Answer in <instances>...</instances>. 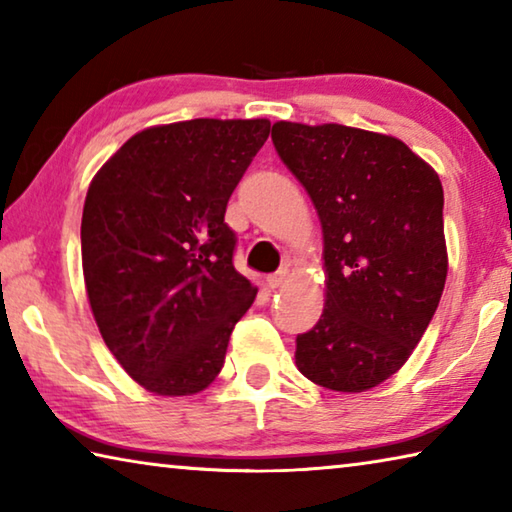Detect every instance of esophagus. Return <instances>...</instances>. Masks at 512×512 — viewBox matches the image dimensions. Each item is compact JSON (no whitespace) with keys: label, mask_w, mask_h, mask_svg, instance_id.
<instances>
[{"label":"esophagus","mask_w":512,"mask_h":512,"mask_svg":"<svg viewBox=\"0 0 512 512\" xmlns=\"http://www.w3.org/2000/svg\"><path fill=\"white\" fill-rule=\"evenodd\" d=\"M268 287L271 289H280V287H284V284L289 282V268H282V271H277L275 275H271L268 277Z\"/></svg>","instance_id":"34e87169"}]
</instances>
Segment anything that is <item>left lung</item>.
<instances>
[{"mask_svg": "<svg viewBox=\"0 0 512 512\" xmlns=\"http://www.w3.org/2000/svg\"><path fill=\"white\" fill-rule=\"evenodd\" d=\"M271 137L325 241V309L298 334L296 366L329 391H368L404 366L443 296V185L391 135L277 121Z\"/></svg>", "mask_w": 512, "mask_h": 512, "instance_id": "left-lung-1", "label": "left lung"}]
</instances>
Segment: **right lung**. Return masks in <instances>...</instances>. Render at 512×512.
I'll use <instances>...</instances> for the list:
<instances>
[{
    "label": "right lung",
    "mask_w": 512,
    "mask_h": 512,
    "mask_svg": "<svg viewBox=\"0 0 512 512\" xmlns=\"http://www.w3.org/2000/svg\"><path fill=\"white\" fill-rule=\"evenodd\" d=\"M268 119H189L133 135L103 164L81 221L83 277L108 350L146 391L180 397L219 375L257 289L225 207Z\"/></svg>",
    "instance_id": "1"
}]
</instances>
